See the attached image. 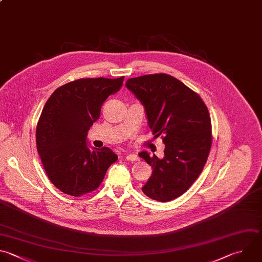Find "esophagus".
Listing matches in <instances>:
<instances>
[{"instance_id": "obj_1", "label": "esophagus", "mask_w": 262, "mask_h": 262, "mask_svg": "<svg viewBox=\"0 0 262 262\" xmlns=\"http://www.w3.org/2000/svg\"><path fill=\"white\" fill-rule=\"evenodd\" d=\"M126 159H127L128 161H132V162L139 160L138 156H137V155H134V154H129V155H127V156H126Z\"/></svg>"}]
</instances>
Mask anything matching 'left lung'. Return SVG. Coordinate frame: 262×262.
<instances>
[{
    "instance_id": "left-lung-1",
    "label": "left lung",
    "mask_w": 262,
    "mask_h": 262,
    "mask_svg": "<svg viewBox=\"0 0 262 262\" xmlns=\"http://www.w3.org/2000/svg\"><path fill=\"white\" fill-rule=\"evenodd\" d=\"M126 87L144 106L155 137L164 135L163 159L139 152L154 169L142 191L159 202L174 200L191 186L207 162L212 144L208 108L194 91L167 74L132 78Z\"/></svg>"
}]
</instances>
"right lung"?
Segmentation results:
<instances>
[{"label":"right lung","mask_w":262,"mask_h":262,"mask_svg":"<svg viewBox=\"0 0 262 262\" xmlns=\"http://www.w3.org/2000/svg\"><path fill=\"white\" fill-rule=\"evenodd\" d=\"M123 81L79 79L57 88L47 100L37 125V149L48 178L62 192L80 196L94 191L118 160L108 147L90 149L87 135Z\"/></svg>","instance_id":"1"}]
</instances>
